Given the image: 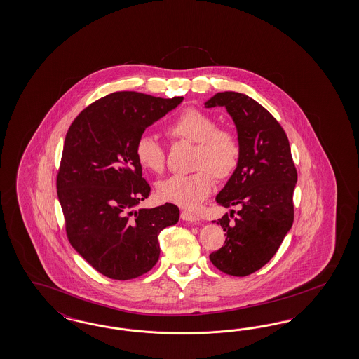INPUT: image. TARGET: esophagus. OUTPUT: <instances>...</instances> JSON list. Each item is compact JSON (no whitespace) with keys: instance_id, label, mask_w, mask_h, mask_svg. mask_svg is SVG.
<instances>
[{"instance_id":"34e87169","label":"esophagus","mask_w":359,"mask_h":359,"mask_svg":"<svg viewBox=\"0 0 359 359\" xmlns=\"http://www.w3.org/2000/svg\"><path fill=\"white\" fill-rule=\"evenodd\" d=\"M180 216H182V219L189 221V222H197V221H200V217H198L197 215L192 213V212H188V210H183Z\"/></svg>"}]
</instances>
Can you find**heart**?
<instances>
[{"mask_svg": "<svg viewBox=\"0 0 359 359\" xmlns=\"http://www.w3.org/2000/svg\"><path fill=\"white\" fill-rule=\"evenodd\" d=\"M165 135L176 142L195 143L194 174L174 175L158 184V195L179 207L197 208L212 192L215 177L228 180L238 168L242 142L229 128H217L216 120L205 111L188 108L175 116L165 126ZM135 158L143 168L162 174L165 150L151 135L143 134L135 142Z\"/></svg>", "mask_w": 359, "mask_h": 359, "instance_id": "1", "label": "heart"}]
</instances>
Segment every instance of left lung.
Listing matches in <instances>:
<instances>
[{
	"label": "left lung",
	"instance_id": "obj_1",
	"mask_svg": "<svg viewBox=\"0 0 359 359\" xmlns=\"http://www.w3.org/2000/svg\"><path fill=\"white\" fill-rule=\"evenodd\" d=\"M205 107H225L242 142L238 168L216 197L221 207L241 208L218 219L226 239L209 258L219 271L248 276L271 259L294 224L297 171L285 131L259 102L221 92Z\"/></svg>",
	"mask_w": 359,
	"mask_h": 359
}]
</instances>
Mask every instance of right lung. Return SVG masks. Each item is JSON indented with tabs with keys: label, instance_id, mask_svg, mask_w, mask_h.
I'll use <instances>...</instances> for the list:
<instances>
[{
	"label": "right lung",
	"instance_id": "right-lung-1",
	"mask_svg": "<svg viewBox=\"0 0 359 359\" xmlns=\"http://www.w3.org/2000/svg\"><path fill=\"white\" fill-rule=\"evenodd\" d=\"M182 101L114 92L84 109L67 131L56 176L67 238L110 279L150 271L161 254L159 233L179 221L171 203L134 209L151 189L134 149L146 128Z\"/></svg>",
	"mask_w": 359,
	"mask_h": 359
}]
</instances>
